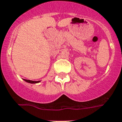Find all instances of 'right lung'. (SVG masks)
I'll list each match as a JSON object with an SVG mask.
<instances>
[{
    "label": "right lung",
    "instance_id": "obj_1",
    "mask_svg": "<svg viewBox=\"0 0 122 122\" xmlns=\"http://www.w3.org/2000/svg\"><path fill=\"white\" fill-rule=\"evenodd\" d=\"M24 81L26 82H28V83H31V84H36L38 83V82H40V81H30V80H27V79H24Z\"/></svg>",
    "mask_w": 122,
    "mask_h": 122
}]
</instances>
